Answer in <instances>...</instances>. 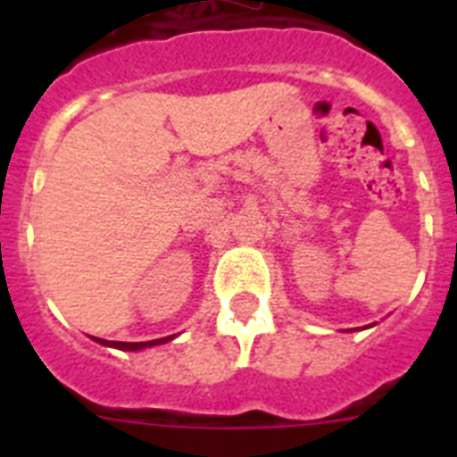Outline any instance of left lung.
<instances>
[{"label": "left lung", "instance_id": "8db88e82", "mask_svg": "<svg viewBox=\"0 0 457 457\" xmlns=\"http://www.w3.org/2000/svg\"><path fill=\"white\" fill-rule=\"evenodd\" d=\"M369 327H370V325H369Z\"/></svg>", "mask_w": 457, "mask_h": 457}]
</instances>
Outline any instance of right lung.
Here are the masks:
<instances>
[{
    "label": "right lung",
    "mask_w": 457,
    "mask_h": 457,
    "mask_svg": "<svg viewBox=\"0 0 457 457\" xmlns=\"http://www.w3.org/2000/svg\"><path fill=\"white\" fill-rule=\"evenodd\" d=\"M176 337V334H173ZM173 337H164V338H155V341H141V343H123V341H104V338L98 337H91L93 341H98L100 345H109V348H116V350H125V353H137V350H144V348H153V345H162V343L173 341Z\"/></svg>",
    "instance_id": "1"
}]
</instances>
